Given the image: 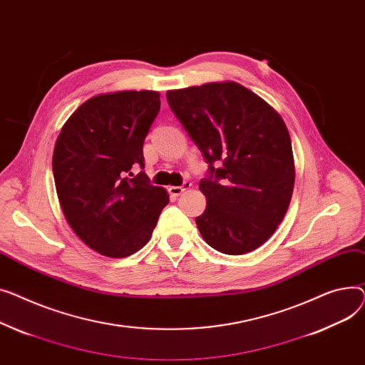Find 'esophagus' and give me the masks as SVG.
<instances>
[{"mask_svg": "<svg viewBox=\"0 0 365 365\" xmlns=\"http://www.w3.org/2000/svg\"><path fill=\"white\" fill-rule=\"evenodd\" d=\"M191 187V182L190 181H184V184L182 185H174V187H170L169 188V192L173 196H175V197H178V196H181L182 192L185 191V190H188Z\"/></svg>", "mask_w": 365, "mask_h": 365, "instance_id": "esophagus-1", "label": "esophagus"}]
</instances>
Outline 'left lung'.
<instances>
[{"instance_id":"left-lung-1","label":"left lung","mask_w":365,"mask_h":365,"mask_svg":"<svg viewBox=\"0 0 365 365\" xmlns=\"http://www.w3.org/2000/svg\"><path fill=\"white\" fill-rule=\"evenodd\" d=\"M166 100L207 163L196 218L205 242L225 255L264 245L282 224L294 185L287 128L272 107L237 82L166 93Z\"/></svg>"}]
</instances>
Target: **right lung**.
<instances>
[{
  "label": "right lung",
  "instance_id": "1",
  "mask_svg": "<svg viewBox=\"0 0 365 365\" xmlns=\"http://www.w3.org/2000/svg\"><path fill=\"white\" fill-rule=\"evenodd\" d=\"M160 110L156 91L100 94L81 104L63 125L53 153L61 210L78 237L96 252L125 258L152 237L165 188L144 168L143 144Z\"/></svg>",
  "mask_w": 365,
  "mask_h": 365
}]
</instances>
